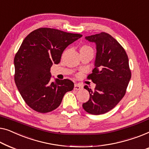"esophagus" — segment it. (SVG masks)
<instances>
[{"instance_id":"34e87169","label":"esophagus","mask_w":149,"mask_h":149,"mask_svg":"<svg viewBox=\"0 0 149 149\" xmlns=\"http://www.w3.org/2000/svg\"><path fill=\"white\" fill-rule=\"evenodd\" d=\"M82 89V86L80 85L77 84H75L74 85V90H76V91H78V90Z\"/></svg>"}]
</instances>
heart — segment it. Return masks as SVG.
<instances>
[{
    "mask_svg": "<svg viewBox=\"0 0 149 149\" xmlns=\"http://www.w3.org/2000/svg\"><path fill=\"white\" fill-rule=\"evenodd\" d=\"M91 49V48L88 47V46H83V47L81 48V49Z\"/></svg>",
    "mask_w": 149,
    "mask_h": 149,
    "instance_id": "1",
    "label": "heart"
}]
</instances>
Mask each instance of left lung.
Wrapping results in <instances>:
<instances>
[{
    "instance_id": "left-lung-1",
    "label": "left lung",
    "mask_w": 149,
    "mask_h": 149,
    "mask_svg": "<svg viewBox=\"0 0 149 149\" xmlns=\"http://www.w3.org/2000/svg\"><path fill=\"white\" fill-rule=\"evenodd\" d=\"M96 45L95 68L87 78L96 84L95 91L87 86L90 98L82 104L86 111L101 115L113 109L124 96L131 78L126 52L113 37L106 32L86 36Z\"/></svg>"
}]
</instances>
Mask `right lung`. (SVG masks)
<instances>
[{
	"mask_svg": "<svg viewBox=\"0 0 149 149\" xmlns=\"http://www.w3.org/2000/svg\"><path fill=\"white\" fill-rule=\"evenodd\" d=\"M82 36L53 28H40L29 33L15 56V82L26 103L45 113L58 107L74 84L68 79L50 81L53 64L60 63L67 47Z\"/></svg>",
	"mask_w": 149,
	"mask_h": 149,
	"instance_id": "obj_1",
	"label": "right lung"
}]
</instances>
